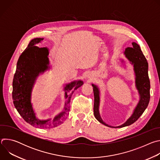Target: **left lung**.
<instances>
[{
	"label": "left lung",
	"mask_w": 160,
	"mask_h": 160,
	"mask_svg": "<svg viewBox=\"0 0 160 160\" xmlns=\"http://www.w3.org/2000/svg\"><path fill=\"white\" fill-rule=\"evenodd\" d=\"M126 58L132 62L134 67V72L136 76L135 83L140 95V101L134 109L132 115L123 125L114 127L122 128L128 126L135 122L142 115V113L147 108L150 99V80L148 76V63L140 46L135 42L132 43V48H126L124 52ZM93 87L94 94V114L96 118L102 124L106 126L112 127L106 124L101 119L99 112V90L98 87L94 84Z\"/></svg>",
	"instance_id": "1"
}]
</instances>
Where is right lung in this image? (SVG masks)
I'll return each instance as SVG.
<instances>
[{
    "mask_svg": "<svg viewBox=\"0 0 160 160\" xmlns=\"http://www.w3.org/2000/svg\"><path fill=\"white\" fill-rule=\"evenodd\" d=\"M43 38H36L30 41L27 48L20 55L12 81V99L19 115L31 125L41 128H50L61 125L69 115L70 102L74 91L83 84V81H74L64 88L66 99L62 111L53 120H40L35 117L31 104L32 90L39 73L48 68L49 49L39 48L36 44Z\"/></svg>",
    "mask_w": 160,
    "mask_h": 160,
    "instance_id": "obj_1",
    "label": "right lung"
}]
</instances>
